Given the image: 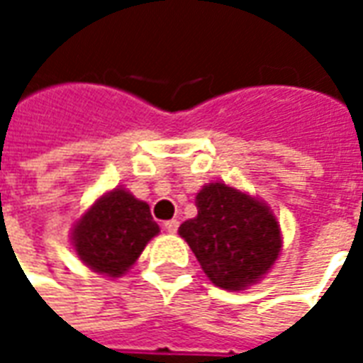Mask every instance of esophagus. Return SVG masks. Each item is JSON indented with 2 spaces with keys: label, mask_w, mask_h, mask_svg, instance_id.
I'll use <instances>...</instances> for the list:
<instances>
[{
  "label": "esophagus",
  "mask_w": 363,
  "mask_h": 363,
  "mask_svg": "<svg viewBox=\"0 0 363 363\" xmlns=\"http://www.w3.org/2000/svg\"><path fill=\"white\" fill-rule=\"evenodd\" d=\"M177 229H179V221H177V220L165 221V231H167V233H177Z\"/></svg>",
  "instance_id": "obj_1"
}]
</instances>
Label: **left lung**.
<instances>
[{"mask_svg": "<svg viewBox=\"0 0 363 363\" xmlns=\"http://www.w3.org/2000/svg\"><path fill=\"white\" fill-rule=\"evenodd\" d=\"M198 216L179 228L204 274L218 288L247 289L274 267L281 251L280 223L259 198L225 182L196 194Z\"/></svg>", "mask_w": 363, "mask_h": 363, "instance_id": "obj_1", "label": "left lung"}]
</instances>
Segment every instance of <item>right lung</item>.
<instances>
[{"label":"right lung","mask_w":363,"mask_h":363,"mask_svg":"<svg viewBox=\"0 0 363 363\" xmlns=\"http://www.w3.org/2000/svg\"><path fill=\"white\" fill-rule=\"evenodd\" d=\"M159 233L150 206L126 189L106 192L75 221L72 243L83 264L118 278Z\"/></svg>","instance_id":"1"}]
</instances>
